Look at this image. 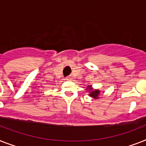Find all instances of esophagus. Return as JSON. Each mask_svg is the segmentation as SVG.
<instances>
[{"label":"esophagus","mask_w":146,"mask_h":146,"mask_svg":"<svg viewBox=\"0 0 146 146\" xmlns=\"http://www.w3.org/2000/svg\"><path fill=\"white\" fill-rule=\"evenodd\" d=\"M66 80H72V78H71V76H68V77H66Z\"/></svg>","instance_id":"obj_1"}]
</instances>
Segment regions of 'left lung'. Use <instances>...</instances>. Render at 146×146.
I'll list each match as a JSON object with an SVG mask.
<instances>
[{
  "label": "left lung",
  "instance_id": "obj_1",
  "mask_svg": "<svg viewBox=\"0 0 146 146\" xmlns=\"http://www.w3.org/2000/svg\"><path fill=\"white\" fill-rule=\"evenodd\" d=\"M89 87H90L89 88L90 90H90V87H91V86H89ZM98 95H99V91H98V90H95V91H92V92H91L90 96H91V97L94 98H98Z\"/></svg>",
  "mask_w": 146,
  "mask_h": 146
}]
</instances>
